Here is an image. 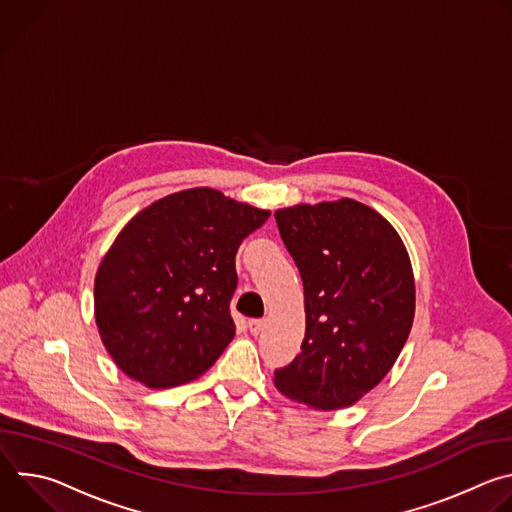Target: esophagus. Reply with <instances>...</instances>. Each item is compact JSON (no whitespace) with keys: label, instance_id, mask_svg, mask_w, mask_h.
<instances>
[{"label":"esophagus","instance_id":"esophagus-1","mask_svg":"<svg viewBox=\"0 0 512 512\" xmlns=\"http://www.w3.org/2000/svg\"><path fill=\"white\" fill-rule=\"evenodd\" d=\"M247 326H249L251 334H253V336H257V334H261V332H263V326H265V324H263V320H249V324H247Z\"/></svg>","mask_w":512,"mask_h":512}]
</instances>
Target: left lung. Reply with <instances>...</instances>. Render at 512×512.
<instances>
[{"mask_svg": "<svg viewBox=\"0 0 512 512\" xmlns=\"http://www.w3.org/2000/svg\"><path fill=\"white\" fill-rule=\"evenodd\" d=\"M275 221L304 281L306 336L273 383L314 409L350 407L385 379L409 338V253L385 216L352 198L279 208Z\"/></svg>", "mask_w": 512, "mask_h": 512, "instance_id": "1", "label": "left lung"}]
</instances>
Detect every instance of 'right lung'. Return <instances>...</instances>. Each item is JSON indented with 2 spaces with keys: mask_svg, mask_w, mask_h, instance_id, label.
Listing matches in <instances>:
<instances>
[{
  "mask_svg": "<svg viewBox=\"0 0 512 512\" xmlns=\"http://www.w3.org/2000/svg\"><path fill=\"white\" fill-rule=\"evenodd\" d=\"M267 218L218 190L190 188L121 229L95 275V320L129 379L170 389L212 367L235 336V255Z\"/></svg>",
  "mask_w": 512,
  "mask_h": 512,
  "instance_id": "1",
  "label": "right lung"
}]
</instances>
